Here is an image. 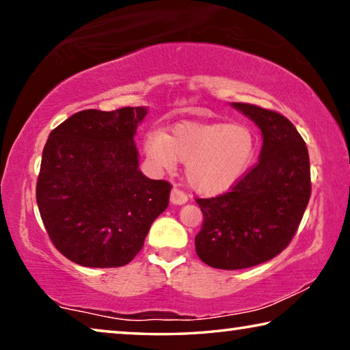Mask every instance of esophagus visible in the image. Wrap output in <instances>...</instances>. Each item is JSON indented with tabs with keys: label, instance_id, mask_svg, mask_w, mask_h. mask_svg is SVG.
<instances>
[{
	"label": "esophagus",
	"instance_id": "1",
	"mask_svg": "<svg viewBox=\"0 0 350 350\" xmlns=\"http://www.w3.org/2000/svg\"><path fill=\"white\" fill-rule=\"evenodd\" d=\"M170 200H171V204H174V205H182L188 200V194L185 191H182L180 188H173L170 194Z\"/></svg>",
	"mask_w": 350,
	"mask_h": 350
}]
</instances>
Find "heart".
<instances>
[{
	"label": "heart",
	"mask_w": 350,
	"mask_h": 350,
	"mask_svg": "<svg viewBox=\"0 0 350 350\" xmlns=\"http://www.w3.org/2000/svg\"><path fill=\"white\" fill-rule=\"evenodd\" d=\"M254 129L242 122L177 123L168 134H146L144 150L159 170H173L185 162L189 185L199 193L216 194L238 183L256 156Z\"/></svg>",
	"instance_id": "1"
}]
</instances>
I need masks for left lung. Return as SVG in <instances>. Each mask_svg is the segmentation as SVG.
Returning <instances> with one entry per match:
<instances>
[{"mask_svg":"<svg viewBox=\"0 0 350 350\" xmlns=\"http://www.w3.org/2000/svg\"><path fill=\"white\" fill-rule=\"evenodd\" d=\"M262 131L258 163L228 189L196 199L204 224L194 244L206 265L248 269L280 254L293 239L309 204L310 162L306 142L282 114L233 103Z\"/></svg>","mask_w":350,"mask_h":350,"instance_id":"obj_1","label":"left lung"}]
</instances>
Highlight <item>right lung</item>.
<instances>
[{
	"label": "right lung",
	"instance_id": "1",
	"mask_svg": "<svg viewBox=\"0 0 350 350\" xmlns=\"http://www.w3.org/2000/svg\"><path fill=\"white\" fill-rule=\"evenodd\" d=\"M146 108L85 109L52 129L37 180L46 232L85 267L131 262L170 202L171 183L140 173L134 134Z\"/></svg>",
	"mask_w": 350,
	"mask_h": 350
}]
</instances>
